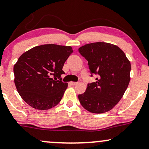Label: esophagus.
Wrapping results in <instances>:
<instances>
[{"mask_svg": "<svg viewBox=\"0 0 149 149\" xmlns=\"http://www.w3.org/2000/svg\"><path fill=\"white\" fill-rule=\"evenodd\" d=\"M78 82H70V84H72V85H73V86L76 85V84H78Z\"/></svg>", "mask_w": 149, "mask_h": 149, "instance_id": "34e87169", "label": "esophagus"}]
</instances>
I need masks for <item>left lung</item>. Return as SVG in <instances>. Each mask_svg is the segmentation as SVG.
<instances>
[{"label": "left lung", "mask_w": 149, "mask_h": 149, "mask_svg": "<svg viewBox=\"0 0 149 149\" xmlns=\"http://www.w3.org/2000/svg\"><path fill=\"white\" fill-rule=\"evenodd\" d=\"M78 51L87 60L91 73L98 75L96 82L88 84L85 92L78 95L79 101L91 113L108 112L119 102L129 86L131 63L119 47L111 43H89Z\"/></svg>", "instance_id": "1"}]
</instances>
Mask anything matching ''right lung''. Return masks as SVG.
Wrapping results in <instances>:
<instances>
[{
	"instance_id": "add662e5",
	"label": "right lung",
	"mask_w": 149,
	"mask_h": 149,
	"mask_svg": "<svg viewBox=\"0 0 149 149\" xmlns=\"http://www.w3.org/2000/svg\"><path fill=\"white\" fill-rule=\"evenodd\" d=\"M73 52L71 46L42 45L27 51L14 66V83L22 100L38 110H48L61 100L68 84L58 80Z\"/></svg>"
}]
</instances>
